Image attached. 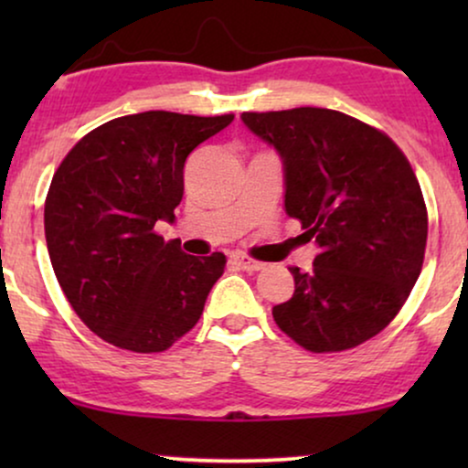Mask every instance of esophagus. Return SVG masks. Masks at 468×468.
<instances>
[{
    "mask_svg": "<svg viewBox=\"0 0 468 468\" xmlns=\"http://www.w3.org/2000/svg\"><path fill=\"white\" fill-rule=\"evenodd\" d=\"M232 264H236L239 268H242V271H249V272H258V271H261V268H264L261 261L249 258V255H245V253H234L232 255Z\"/></svg>",
    "mask_w": 468,
    "mask_h": 468,
    "instance_id": "34e87169",
    "label": "esophagus"
}]
</instances>
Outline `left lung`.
Here are the masks:
<instances>
[{"mask_svg":"<svg viewBox=\"0 0 468 468\" xmlns=\"http://www.w3.org/2000/svg\"><path fill=\"white\" fill-rule=\"evenodd\" d=\"M283 162L285 213L319 253L272 309L300 347H357L386 328L421 272L428 213L405 153L386 133L328 108L242 112Z\"/></svg>","mask_w":468,"mask_h":468,"instance_id":"8db88e82","label":"left lung"}]
</instances>
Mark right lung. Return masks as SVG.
<instances>
[{"label": "right lung", "instance_id": "add662e5", "mask_svg": "<svg viewBox=\"0 0 468 468\" xmlns=\"http://www.w3.org/2000/svg\"><path fill=\"white\" fill-rule=\"evenodd\" d=\"M232 121L127 114L89 132L57 168L44 204L50 264L76 315L114 347L165 351L200 319L226 255H187L153 228L175 221L189 153Z\"/></svg>", "mask_w": 468, "mask_h": 468}]
</instances>
